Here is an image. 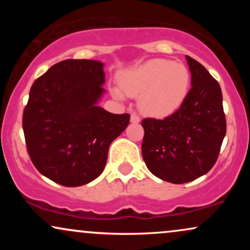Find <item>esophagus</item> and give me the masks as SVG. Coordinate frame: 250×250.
Segmentation results:
<instances>
[{"mask_svg":"<svg viewBox=\"0 0 250 250\" xmlns=\"http://www.w3.org/2000/svg\"><path fill=\"white\" fill-rule=\"evenodd\" d=\"M140 117H139V115H136V114H131L130 115V122L131 123H139L140 122Z\"/></svg>","mask_w":250,"mask_h":250,"instance_id":"esophagus-1","label":"esophagus"}]
</instances>
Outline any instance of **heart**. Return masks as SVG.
Wrapping results in <instances>:
<instances>
[{
    "mask_svg": "<svg viewBox=\"0 0 250 250\" xmlns=\"http://www.w3.org/2000/svg\"><path fill=\"white\" fill-rule=\"evenodd\" d=\"M190 73L185 64L169 60H149L128 70L120 81L123 93L139 96V105L145 115L156 119L167 117L183 104L190 89ZM113 95L122 99L119 88Z\"/></svg>",
    "mask_w": 250,
    "mask_h": 250,
    "instance_id": "obj_1",
    "label": "heart"
}]
</instances>
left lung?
Returning a JSON list of instances; mask_svg holds the SVG:
<instances>
[{
    "label": "left lung",
    "mask_w": 250,
    "mask_h": 250,
    "mask_svg": "<svg viewBox=\"0 0 250 250\" xmlns=\"http://www.w3.org/2000/svg\"><path fill=\"white\" fill-rule=\"evenodd\" d=\"M191 88L183 104L163 120L145 119L142 156L149 170L180 185L207 174L216 162L226 136L220 84L190 56Z\"/></svg>",
    "instance_id": "left-lung-1"
}]
</instances>
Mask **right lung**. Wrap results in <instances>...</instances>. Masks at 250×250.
I'll return each mask as SVG.
<instances>
[{"instance_id":"obj_1","label":"right lung","mask_w":250,"mask_h":250,"mask_svg":"<svg viewBox=\"0 0 250 250\" xmlns=\"http://www.w3.org/2000/svg\"><path fill=\"white\" fill-rule=\"evenodd\" d=\"M104 81L102 62L64 60L31 85L22 120L27 150L37 170L59 185L99 177L109 146L129 125V114L97 105Z\"/></svg>"}]
</instances>
